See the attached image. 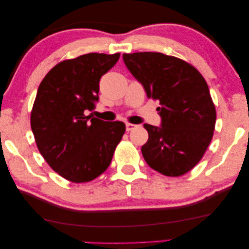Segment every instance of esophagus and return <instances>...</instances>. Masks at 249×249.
<instances>
[{"label":"esophagus","instance_id":"obj_1","mask_svg":"<svg viewBox=\"0 0 249 249\" xmlns=\"http://www.w3.org/2000/svg\"><path fill=\"white\" fill-rule=\"evenodd\" d=\"M136 128H137V124H125V130H127V131H131V130L136 129Z\"/></svg>","mask_w":249,"mask_h":249}]
</instances>
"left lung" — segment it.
Listing matches in <instances>:
<instances>
[{"mask_svg": "<svg viewBox=\"0 0 249 249\" xmlns=\"http://www.w3.org/2000/svg\"><path fill=\"white\" fill-rule=\"evenodd\" d=\"M122 58L146 97L161 105L157 109L161 124H143L149 133L141 148L145 162L166 177L185 174L213 138L216 111L205 79L192 65L161 53L124 54Z\"/></svg>", "mask_w": 249, "mask_h": 249, "instance_id": "8db88e82", "label": "left lung"}]
</instances>
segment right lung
<instances>
[{"mask_svg":"<svg viewBox=\"0 0 249 249\" xmlns=\"http://www.w3.org/2000/svg\"><path fill=\"white\" fill-rule=\"evenodd\" d=\"M120 54L89 53L64 60L40 83L31 127L40 154L68 181H92L108 169L125 125L87 116L99 100V81Z\"/></svg>","mask_w":249,"mask_h":249,"instance_id":"obj_1","label":"right lung"}]
</instances>
